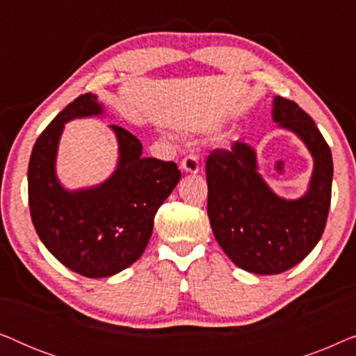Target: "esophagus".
<instances>
[{
	"instance_id": "esophagus-1",
	"label": "esophagus",
	"mask_w": 356,
	"mask_h": 356,
	"mask_svg": "<svg viewBox=\"0 0 356 356\" xmlns=\"http://www.w3.org/2000/svg\"><path fill=\"white\" fill-rule=\"evenodd\" d=\"M181 170L186 173L196 175L199 172V159L196 155H186V157L181 160Z\"/></svg>"
}]
</instances>
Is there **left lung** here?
<instances>
[{
  "instance_id": "1",
  "label": "left lung",
  "mask_w": 356,
  "mask_h": 356,
  "mask_svg": "<svg viewBox=\"0 0 356 356\" xmlns=\"http://www.w3.org/2000/svg\"><path fill=\"white\" fill-rule=\"evenodd\" d=\"M272 120L313 155L309 188L300 199L277 196L257 173L256 150L236 140L206 162L207 213L213 236L233 264L252 274L291 269L323 236L332 194V154L313 118L295 102L274 97Z\"/></svg>"
}]
</instances>
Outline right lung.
Here are the masks:
<instances>
[{"label": "right lung", "mask_w": 356, "mask_h": 356, "mask_svg": "<svg viewBox=\"0 0 356 356\" xmlns=\"http://www.w3.org/2000/svg\"><path fill=\"white\" fill-rule=\"evenodd\" d=\"M104 115L97 95L71 102L43 129L29 162V206L35 232L63 266L90 279L124 270L143 256L154 217L177 186L175 162L143 157L140 140L111 124L118 165L99 186L70 191L56 178L58 144L67 121Z\"/></svg>", "instance_id": "right-lung-1"}]
</instances>
